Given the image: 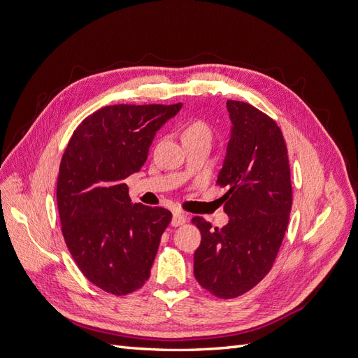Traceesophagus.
<instances>
[{
    "label": "esophagus",
    "mask_w": 358,
    "mask_h": 358,
    "mask_svg": "<svg viewBox=\"0 0 358 358\" xmlns=\"http://www.w3.org/2000/svg\"><path fill=\"white\" fill-rule=\"evenodd\" d=\"M187 222V216L183 215L182 212H175L173 213V220H171V225L173 227H179Z\"/></svg>",
    "instance_id": "obj_1"
}]
</instances>
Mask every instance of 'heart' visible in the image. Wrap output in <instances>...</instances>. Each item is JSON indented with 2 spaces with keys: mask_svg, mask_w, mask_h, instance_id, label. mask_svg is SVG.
Masks as SVG:
<instances>
[{
  "mask_svg": "<svg viewBox=\"0 0 358 358\" xmlns=\"http://www.w3.org/2000/svg\"><path fill=\"white\" fill-rule=\"evenodd\" d=\"M183 140L188 138H199V137H212V129L208 122L201 121V119H192V121L187 122L185 128H183Z\"/></svg>",
  "mask_w": 358,
  "mask_h": 358,
  "instance_id": "obj_1",
  "label": "heart"
}]
</instances>
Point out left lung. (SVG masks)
<instances>
[{"label":"left lung","instance_id":"8db88e82","mask_svg":"<svg viewBox=\"0 0 358 358\" xmlns=\"http://www.w3.org/2000/svg\"><path fill=\"white\" fill-rule=\"evenodd\" d=\"M231 136L216 179L229 188L222 229L201 216L194 252V276L210 294L234 299L254 288L272 268L288 227L292 204L288 150L272 117L243 101H227Z\"/></svg>","mask_w":358,"mask_h":358}]
</instances>
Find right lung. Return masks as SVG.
Here are the masks:
<instances>
[{"label":"right lung","instance_id":"add662e5","mask_svg":"<svg viewBox=\"0 0 358 358\" xmlns=\"http://www.w3.org/2000/svg\"><path fill=\"white\" fill-rule=\"evenodd\" d=\"M180 107L106 106L83 119L64 150L57 183L62 236L86 279L113 296L145 285L171 221L164 208L133 204L124 179L142 169L155 133Z\"/></svg>","mask_w":358,"mask_h":358}]
</instances>
